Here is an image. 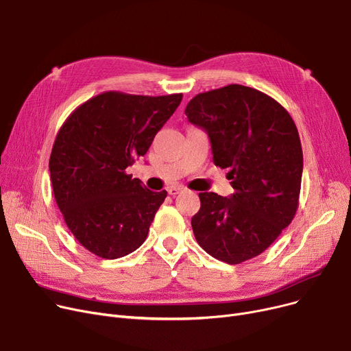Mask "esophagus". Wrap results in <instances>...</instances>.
Masks as SVG:
<instances>
[{
  "label": "esophagus",
  "instance_id": "34e87169",
  "mask_svg": "<svg viewBox=\"0 0 351 351\" xmlns=\"http://www.w3.org/2000/svg\"><path fill=\"white\" fill-rule=\"evenodd\" d=\"M183 191H185V188L180 186V185H175V186H169V188H168V193L172 195V196H176L178 193H180V192H183Z\"/></svg>",
  "mask_w": 351,
  "mask_h": 351
}]
</instances>
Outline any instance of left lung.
Returning <instances> with one entry per match:
<instances>
[{
    "label": "left lung",
    "mask_w": 351,
    "mask_h": 351,
    "mask_svg": "<svg viewBox=\"0 0 351 351\" xmlns=\"http://www.w3.org/2000/svg\"><path fill=\"white\" fill-rule=\"evenodd\" d=\"M188 121L209 135L213 162L234 189L202 192L192 229L215 259L237 265L263 253L299 208L303 151L290 114L254 88L232 84L197 94Z\"/></svg>",
    "instance_id": "1"
}]
</instances>
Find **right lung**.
I'll list each match as a JSON object with an SVG mask.
<instances>
[{
  "label": "right lung",
  "instance_id": "1",
  "mask_svg": "<svg viewBox=\"0 0 351 351\" xmlns=\"http://www.w3.org/2000/svg\"><path fill=\"white\" fill-rule=\"evenodd\" d=\"M182 94L109 90L80 105L61 126L49 158L55 200L77 241L102 259L136 250L166 191L152 192L126 168L143 156Z\"/></svg>",
  "mask_w": 351,
  "mask_h": 351
}]
</instances>
